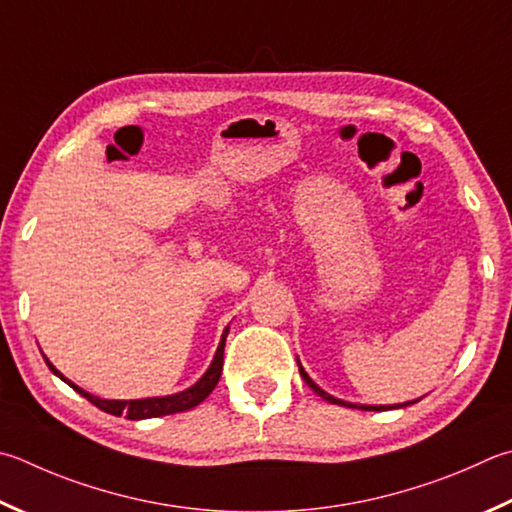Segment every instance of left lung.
Returning <instances> with one entry per match:
<instances>
[{
  "instance_id": "obj_1",
  "label": "left lung",
  "mask_w": 512,
  "mask_h": 512,
  "mask_svg": "<svg viewBox=\"0 0 512 512\" xmlns=\"http://www.w3.org/2000/svg\"><path fill=\"white\" fill-rule=\"evenodd\" d=\"M297 367H300V376L304 378V383L309 385L315 394L318 396H322L324 401H329V403H333V405H342V407H356V410H365V412H383V410H398V407H407V405H412V403H416V401H407V403H396V405H358V403H347V401H342V398H336V396H331V394H327L324 392V389L320 387V385H315L313 380H311V376L306 374L304 371V367H302V362L297 360Z\"/></svg>"
}]
</instances>
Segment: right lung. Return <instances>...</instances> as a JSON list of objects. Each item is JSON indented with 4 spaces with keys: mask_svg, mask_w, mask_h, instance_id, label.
<instances>
[{
    "mask_svg": "<svg viewBox=\"0 0 512 512\" xmlns=\"http://www.w3.org/2000/svg\"><path fill=\"white\" fill-rule=\"evenodd\" d=\"M228 331H230V327H226L224 333H221V340H219V347L215 351V358H212L210 367L206 369V374H203L192 387L183 389V392L170 394V396L136 398V401H107V398H98L94 394H89L82 387H78L76 383H71L67 376L60 374V371L53 367V362L46 358L44 353H42V356H44V362L49 365V369L53 371L55 376L64 380V383H67L69 387L76 389L80 396H85L89 403H94L98 410L107 412V414H114V416H127L129 421H141V418H156V416H167V414H176V412H188V410H192V407H197L199 403L206 401L212 389L217 387L219 378H221V369H224V347H226Z\"/></svg>",
    "mask_w": 512,
    "mask_h": 512,
    "instance_id": "obj_1",
    "label": "right lung"
}]
</instances>
